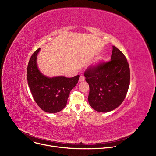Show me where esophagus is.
<instances>
[{
  "mask_svg": "<svg viewBox=\"0 0 156 156\" xmlns=\"http://www.w3.org/2000/svg\"><path fill=\"white\" fill-rule=\"evenodd\" d=\"M84 80H85V78H84V76L83 75H81V76H80V78H79V81H80V82L84 81Z\"/></svg>",
  "mask_w": 156,
  "mask_h": 156,
  "instance_id": "esophagus-1",
  "label": "esophagus"
}]
</instances>
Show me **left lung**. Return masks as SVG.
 Instances as JSON below:
<instances>
[{
  "label": "left lung",
  "instance_id": "obj_1",
  "mask_svg": "<svg viewBox=\"0 0 156 156\" xmlns=\"http://www.w3.org/2000/svg\"><path fill=\"white\" fill-rule=\"evenodd\" d=\"M84 76L90 86L88 102L98 112H108L123 101L129 86V66L125 55L113 46L111 60L90 66Z\"/></svg>",
  "mask_w": 156,
  "mask_h": 156
}]
</instances>
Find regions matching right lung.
<instances>
[{
  "label": "right lung",
  "mask_w": 156,
  "mask_h": 156,
  "mask_svg": "<svg viewBox=\"0 0 156 156\" xmlns=\"http://www.w3.org/2000/svg\"><path fill=\"white\" fill-rule=\"evenodd\" d=\"M40 48L31 55L27 67V80L33 97L38 106L48 113L60 112L66 105L72 89L80 75L72 78H49L39 70L36 59Z\"/></svg>",
  "instance_id": "1"
}]
</instances>
